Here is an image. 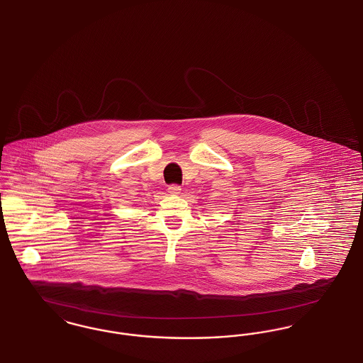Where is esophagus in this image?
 I'll list each match as a JSON object with an SVG mask.
<instances>
[{
  "label": "esophagus",
  "mask_w": 363,
  "mask_h": 363,
  "mask_svg": "<svg viewBox=\"0 0 363 363\" xmlns=\"http://www.w3.org/2000/svg\"><path fill=\"white\" fill-rule=\"evenodd\" d=\"M180 191H182V187L177 186V184H172V186L168 187V192H169L171 195H177V194H180Z\"/></svg>",
  "instance_id": "34e87169"
}]
</instances>
